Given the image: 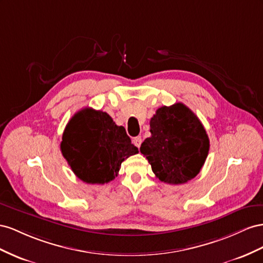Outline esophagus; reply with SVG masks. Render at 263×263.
Segmentation results:
<instances>
[{
	"label": "esophagus",
	"mask_w": 263,
	"mask_h": 263,
	"mask_svg": "<svg viewBox=\"0 0 263 263\" xmlns=\"http://www.w3.org/2000/svg\"><path fill=\"white\" fill-rule=\"evenodd\" d=\"M133 143H134V145H136L137 147H140V146H141V143H142V139H141L140 137L134 138V139H133Z\"/></svg>",
	"instance_id": "obj_1"
}]
</instances>
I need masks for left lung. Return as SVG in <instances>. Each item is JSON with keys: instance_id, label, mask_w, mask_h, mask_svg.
<instances>
[{"instance_id": "left-lung-1", "label": "left lung", "mask_w": 263, "mask_h": 263, "mask_svg": "<svg viewBox=\"0 0 263 263\" xmlns=\"http://www.w3.org/2000/svg\"><path fill=\"white\" fill-rule=\"evenodd\" d=\"M149 132L140 152L160 181L184 184L199 173L208 155L209 139L190 108L181 102L159 108L149 121Z\"/></svg>"}]
</instances>
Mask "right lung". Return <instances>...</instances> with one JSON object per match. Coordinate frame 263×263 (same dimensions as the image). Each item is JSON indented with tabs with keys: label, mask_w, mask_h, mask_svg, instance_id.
Wrapping results in <instances>:
<instances>
[{
	"label": "right lung",
	"mask_w": 263,
	"mask_h": 263,
	"mask_svg": "<svg viewBox=\"0 0 263 263\" xmlns=\"http://www.w3.org/2000/svg\"><path fill=\"white\" fill-rule=\"evenodd\" d=\"M63 156L72 172L88 184L109 183L121 163L139 153L123 126L100 110L85 108L67 123L61 143Z\"/></svg>",
	"instance_id": "1"
}]
</instances>
